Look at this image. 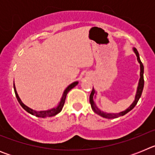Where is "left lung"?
<instances>
[{"mask_svg": "<svg viewBox=\"0 0 155 155\" xmlns=\"http://www.w3.org/2000/svg\"><path fill=\"white\" fill-rule=\"evenodd\" d=\"M134 51L136 54L137 57V61L139 62L140 66V80H139V84H138V87H137V94L136 96H135V100L134 101V102L132 103V105L130 106L127 109H126L125 111L124 112H121L120 113H104L102 111L100 110L99 109H98V107L96 106L95 103H94V100H93V98H94V93H95V90L94 88H92V91H91V94H90L89 97V102L90 104H91V109L92 110L94 111V113H96V114L99 115V116H102L104 118H108V119H113V118H117V117H120V116H124L125 114H127V113H129L130 111L132 110L134 107H135V105H137V102L139 101L140 98L141 96L142 91H143V84H144V80H143V65L142 64V62L140 61V56L139 53H138V51L137 50L136 48H134Z\"/></svg>", "mask_w": 155, "mask_h": 155, "instance_id": "obj_1", "label": "left lung"}]
</instances>
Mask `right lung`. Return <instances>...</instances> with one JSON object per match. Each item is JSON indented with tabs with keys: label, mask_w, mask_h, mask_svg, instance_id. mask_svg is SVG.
Segmentation results:
<instances>
[{
	"label": "right lung",
	"mask_w": 155,
	"mask_h": 155,
	"mask_svg": "<svg viewBox=\"0 0 155 155\" xmlns=\"http://www.w3.org/2000/svg\"><path fill=\"white\" fill-rule=\"evenodd\" d=\"M78 84V82L75 81L74 82V83H72V84H70V85L66 88L64 94H63V96L61 100V102H60V103H59V105H57V107L53 108V109H48V110H45V111H35L33 110V109L28 108V106H26L24 103H22V102L21 101L20 98L18 97V93L17 91H16L15 84H14V89H15V93L16 98H17L19 104L21 105V107H22L25 110L27 111V112H28V113H30V114L33 115V116H38V117H47V116H56V115L58 114V113L62 110L63 107H64V102H65V99H66V97H67V94H68V93L69 92V91H71L73 87H74Z\"/></svg>",
	"instance_id": "add662e5"
}]
</instances>
